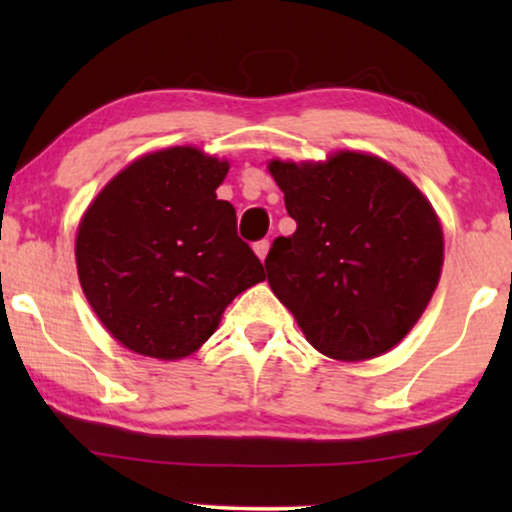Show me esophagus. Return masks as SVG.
I'll return each mask as SVG.
<instances>
[{"label":"esophagus","instance_id":"obj_1","mask_svg":"<svg viewBox=\"0 0 512 512\" xmlns=\"http://www.w3.org/2000/svg\"><path fill=\"white\" fill-rule=\"evenodd\" d=\"M254 251H256V256L261 258V261H265V258H268V251H270V242H268V240L256 242V244H254Z\"/></svg>","mask_w":512,"mask_h":512}]
</instances>
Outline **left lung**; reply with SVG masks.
<instances>
[{
    "instance_id": "1",
    "label": "left lung",
    "mask_w": 512,
    "mask_h": 512,
    "mask_svg": "<svg viewBox=\"0 0 512 512\" xmlns=\"http://www.w3.org/2000/svg\"><path fill=\"white\" fill-rule=\"evenodd\" d=\"M286 212L268 284L328 359L387 354L422 317L443 272V226L429 198L380 156L340 149L326 160H268Z\"/></svg>"
}]
</instances>
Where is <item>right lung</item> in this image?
<instances>
[{
    "label": "right lung",
    "mask_w": 512,
    "mask_h": 512,
    "mask_svg": "<svg viewBox=\"0 0 512 512\" xmlns=\"http://www.w3.org/2000/svg\"><path fill=\"white\" fill-rule=\"evenodd\" d=\"M230 163L167 146L123 167L83 212L74 256L90 307L125 349L177 361L205 345L263 263L216 198Z\"/></svg>",
    "instance_id": "right-lung-1"
}]
</instances>
